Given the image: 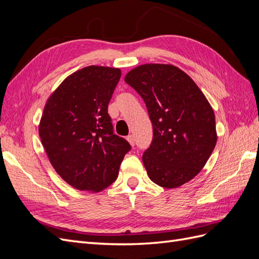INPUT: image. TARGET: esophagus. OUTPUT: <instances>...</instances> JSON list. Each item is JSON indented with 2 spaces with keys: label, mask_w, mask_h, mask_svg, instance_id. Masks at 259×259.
Instances as JSON below:
<instances>
[{
  "label": "esophagus",
  "mask_w": 259,
  "mask_h": 259,
  "mask_svg": "<svg viewBox=\"0 0 259 259\" xmlns=\"http://www.w3.org/2000/svg\"><path fill=\"white\" fill-rule=\"evenodd\" d=\"M126 139H127V142H128L132 146L135 145V138H134V136H133V135H128V136L126 137Z\"/></svg>",
  "instance_id": "1"
}]
</instances>
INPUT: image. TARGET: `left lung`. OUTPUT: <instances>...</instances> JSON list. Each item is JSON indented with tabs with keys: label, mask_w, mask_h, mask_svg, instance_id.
<instances>
[{
	"label": "left lung",
	"mask_w": 259,
	"mask_h": 259,
	"mask_svg": "<svg viewBox=\"0 0 259 259\" xmlns=\"http://www.w3.org/2000/svg\"><path fill=\"white\" fill-rule=\"evenodd\" d=\"M124 81L142 96L152 123V142L143 154L149 178L168 189L188 183L204 167L217 142L207 99L171 65L139 66Z\"/></svg>",
	"instance_id": "left-lung-1"
}]
</instances>
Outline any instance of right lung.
<instances>
[{
	"label": "right lung",
	"mask_w": 259,
	"mask_h": 259,
	"mask_svg": "<svg viewBox=\"0 0 259 259\" xmlns=\"http://www.w3.org/2000/svg\"><path fill=\"white\" fill-rule=\"evenodd\" d=\"M121 77L90 66L69 75L45 105L38 134L53 167L77 190L98 192L119 175L127 140L114 134L108 105Z\"/></svg>",
	"instance_id": "1"
}]
</instances>
